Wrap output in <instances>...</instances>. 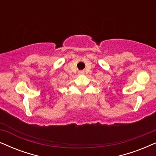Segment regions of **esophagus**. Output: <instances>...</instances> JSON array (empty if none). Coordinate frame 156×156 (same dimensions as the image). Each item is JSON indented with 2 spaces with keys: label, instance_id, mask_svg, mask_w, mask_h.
<instances>
[{
  "label": "esophagus",
  "instance_id": "1",
  "mask_svg": "<svg viewBox=\"0 0 156 156\" xmlns=\"http://www.w3.org/2000/svg\"><path fill=\"white\" fill-rule=\"evenodd\" d=\"M78 74H80V75H83V74H84V71H80V72H79Z\"/></svg>",
  "mask_w": 156,
  "mask_h": 156
}]
</instances>
